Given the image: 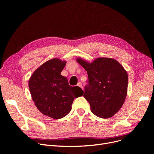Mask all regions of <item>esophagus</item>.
I'll use <instances>...</instances> for the list:
<instances>
[{"label": "esophagus", "mask_w": 154, "mask_h": 154, "mask_svg": "<svg viewBox=\"0 0 154 154\" xmlns=\"http://www.w3.org/2000/svg\"><path fill=\"white\" fill-rule=\"evenodd\" d=\"M78 87H80L81 88H82L83 89V86H82V83L81 82H79L78 84H77V85Z\"/></svg>", "instance_id": "esophagus-1"}]
</instances>
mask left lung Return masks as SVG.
Returning <instances> with one entry per match:
<instances>
[{
  "label": "left lung",
  "instance_id": "8db88e82",
  "mask_svg": "<svg viewBox=\"0 0 154 154\" xmlns=\"http://www.w3.org/2000/svg\"><path fill=\"white\" fill-rule=\"evenodd\" d=\"M77 61L87 72L88 84L84 97L89 103L92 112L103 119L114 116L127 96L128 75L124 68L110 58L100 57L92 63L80 58Z\"/></svg>",
  "mask_w": 154,
  "mask_h": 154
}]
</instances>
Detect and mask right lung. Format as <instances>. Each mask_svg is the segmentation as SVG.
Returning <instances> with one entry per match:
<instances>
[{
  "mask_svg": "<svg viewBox=\"0 0 154 154\" xmlns=\"http://www.w3.org/2000/svg\"><path fill=\"white\" fill-rule=\"evenodd\" d=\"M66 64V61L59 59L48 60L33 73L29 81L37 108L44 115L54 119L66 116L74 98L84 93L81 88L69 85L67 79L60 74Z\"/></svg>",
  "mask_w": 154,
  "mask_h": 154,
  "instance_id": "1",
  "label": "right lung"
}]
</instances>
